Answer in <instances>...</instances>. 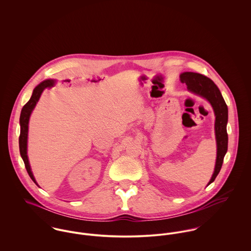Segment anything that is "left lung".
I'll return each instance as SVG.
<instances>
[{"label":"left lung","mask_w":251,"mask_h":251,"mask_svg":"<svg viewBox=\"0 0 251 251\" xmlns=\"http://www.w3.org/2000/svg\"><path fill=\"white\" fill-rule=\"evenodd\" d=\"M181 83H185L189 92L206 99L212 105L215 115V131L216 139V161L215 171L209 181L208 185L215 180L218 175L225 153L228 148V134H227V122H228V108L222 98V95L216 87L213 80L196 72H183L179 75Z\"/></svg>","instance_id":"1"}]
</instances>
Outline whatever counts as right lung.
Wrapping results in <instances>:
<instances>
[{
    "instance_id": "right-lung-1",
    "label": "right lung",
    "mask_w": 251,
    "mask_h": 251,
    "mask_svg": "<svg viewBox=\"0 0 251 251\" xmlns=\"http://www.w3.org/2000/svg\"><path fill=\"white\" fill-rule=\"evenodd\" d=\"M55 85V81L52 79L49 80H44L42 81L40 84H38L36 88L33 91V95L30 99V100L23 106L21 110V114H20V136H19V150H20V154L21 157L25 163V167L27 169V172L29 174V176L31 177V179L34 180V182L36 183L35 177L32 173L31 167H30V163H29V159H28V155H27V142H28V126H29V120H30V116L32 114V111L34 110V108L36 107V103L42 94V92L45 89H50ZM36 185H38L36 183Z\"/></svg>"
}]
</instances>
